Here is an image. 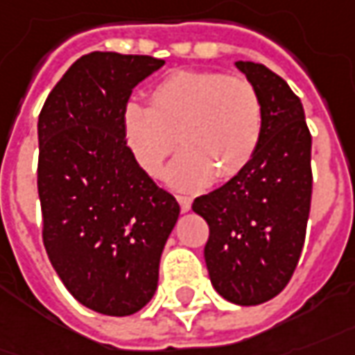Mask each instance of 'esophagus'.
<instances>
[{
  "mask_svg": "<svg viewBox=\"0 0 355 355\" xmlns=\"http://www.w3.org/2000/svg\"><path fill=\"white\" fill-rule=\"evenodd\" d=\"M177 200H178V204H180V209H182V211H188L190 206H192V200H190L188 196H182V194H180V196H177Z\"/></svg>",
  "mask_w": 355,
  "mask_h": 355,
  "instance_id": "esophagus-1",
  "label": "esophagus"
}]
</instances>
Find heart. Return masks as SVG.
I'll return each mask as SVG.
<instances>
[{
	"label": "heart",
	"mask_w": 355,
	"mask_h": 355,
	"mask_svg": "<svg viewBox=\"0 0 355 355\" xmlns=\"http://www.w3.org/2000/svg\"><path fill=\"white\" fill-rule=\"evenodd\" d=\"M264 110L259 91L243 77L218 71H175L149 93V107L130 103L122 112L124 139L144 173L155 177L175 151L167 171L180 190L206 187L211 175L229 180L252 159L262 136Z\"/></svg>",
	"instance_id": "obj_1"
}]
</instances>
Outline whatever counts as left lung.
<instances>
[{
    "label": "left lung",
    "mask_w": 355,
    "mask_h": 355,
    "mask_svg": "<svg viewBox=\"0 0 355 355\" xmlns=\"http://www.w3.org/2000/svg\"><path fill=\"white\" fill-rule=\"evenodd\" d=\"M237 67L259 91L262 136L248 165L192 209L208 221L204 259L221 297L259 305L276 297L295 272L313 192L311 132L299 96L272 69Z\"/></svg>",
    "instance_id": "obj_1"
}]
</instances>
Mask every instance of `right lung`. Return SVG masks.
I'll return each mask as SVG.
<instances>
[{
    "mask_svg": "<svg viewBox=\"0 0 355 355\" xmlns=\"http://www.w3.org/2000/svg\"><path fill=\"white\" fill-rule=\"evenodd\" d=\"M165 62L91 52L67 69L38 116V198L48 259L89 309L126 317L157 289L178 202L132 157L122 112Z\"/></svg>",
    "mask_w": 355,
    "mask_h": 355,
    "instance_id": "add662e5",
    "label": "right lung"
}]
</instances>
